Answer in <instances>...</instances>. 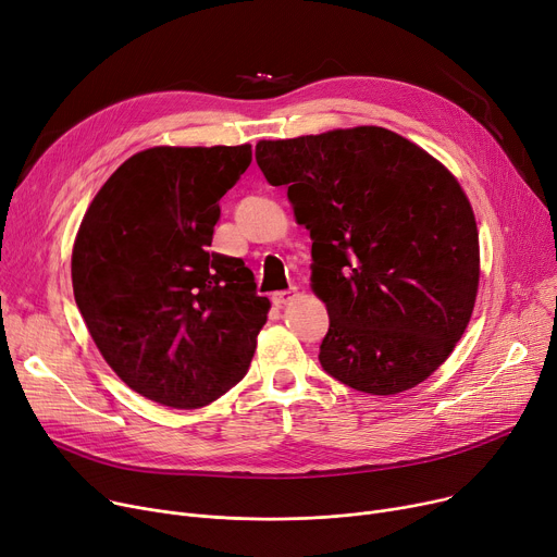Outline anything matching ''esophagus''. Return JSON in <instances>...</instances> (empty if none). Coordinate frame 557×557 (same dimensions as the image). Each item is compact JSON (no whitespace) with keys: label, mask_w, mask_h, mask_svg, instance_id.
<instances>
[{"label":"esophagus","mask_w":557,"mask_h":557,"mask_svg":"<svg viewBox=\"0 0 557 557\" xmlns=\"http://www.w3.org/2000/svg\"><path fill=\"white\" fill-rule=\"evenodd\" d=\"M298 296V290L296 288H288V290H277V294H273V305L275 307H284V305H288L290 300H294Z\"/></svg>","instance_id":"1"}]
</instances>
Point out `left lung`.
Listing matches in <instances>:
<instances>
[{
    "mask_svg": "<svg viewBox=\"0 0 557 557\" xmlns=\"http://www.w3.org/2000/svg\"><path fill=\"white\" fill-rule=\"evenodd\" d=\"M311 237L327 305L320 366L370 395L418 386L451 355L479 288V230L454 175L401 135L359 126L259 141Z\"/></svg>",
    "mask_w": 557,
    "mask_h": 557,
    "instance_id": "left-lung-1",
    "label": "left lung"
}]
</instances>
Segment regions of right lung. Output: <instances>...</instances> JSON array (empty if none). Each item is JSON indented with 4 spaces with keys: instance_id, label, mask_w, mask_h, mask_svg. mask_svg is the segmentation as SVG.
Returning <instances> with one entry per match:
<instances>
[{
    "instance_id": "add662e5",
    "label": "right lung",
    "mask_w": 557,
    "mask_h": 557,
    "mask_svg": "<svg viewBox=\"0 0 557 557\" xmlns=\"http://www.w3.org/2000/svg\"><path fill=\"white\" fill-rule=\"evenodd\" d=\"M250 144L156 146L99 189L72 252L74 300L122 382L171 408H200L242 382L269 298L244 259L212 252L219 200Z\"/></svg>"
}]
</instances>
